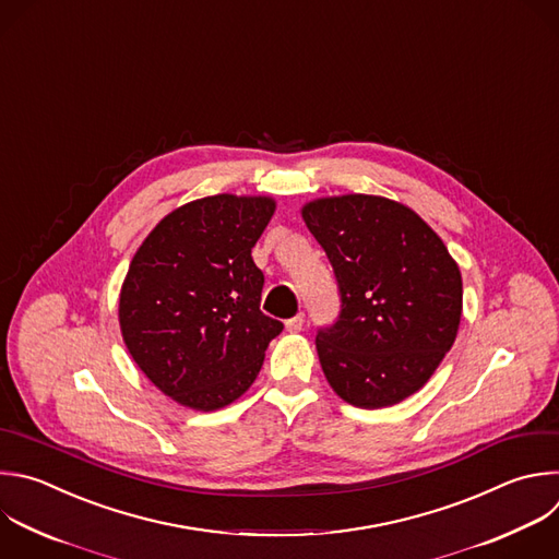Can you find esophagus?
<instances>
[{
  "instance_id": "1",
  "label": "esophagus",
  "mask_w": 559,
  "mask_h": 559,
  "mask_svg": "<svg viewBox=\"0 0 559 559\" xmlns=\"http://www.w3.org/2000/svg\"><path fill=\"white\" fill-rule=\"evenodd\" d=\"M302 324H305V316H302V313H296L294 318L285 320V329H287L289 333H298V331H302Z\"/></svg>"
}]
</instances>
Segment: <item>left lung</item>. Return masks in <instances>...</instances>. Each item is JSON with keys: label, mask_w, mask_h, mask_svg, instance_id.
<instances>
[{"label": "left lung", "mask_w": 559, "mask_h": 559, "mask_svg": "<svg viewBox=\"0 0 559 559\" xmlns=\"http://www.w3.org/2000/svg\"><path fill=\"white\" fill-rule=\"evenodd\" d=\"M302 219L329 257L340 316L316 335L329 386L357 408L417 393L456 340L463 281L441 237L378 195L322 198Z\"/></svg>", "instance_id": "8db88e82"}]
</instances>
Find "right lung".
<instances>
[{"instance_id": "1", "label": "right lung", "mask_w": 559, "mask_h": 559, "mask_svg": "<svg viewBox=\"0 0 559 559\" xmlns=\"http://www.w3.org/2000/svg\"><path fill=\"white\" fill-rule=\"evenodd\" d=\"M272 198L213 195L168 213L131 259L118 302L122 340L142 373L177 404L211 413L257 380L283 322L259 309L252 248Z\"/></svg>"}]
</instances>
